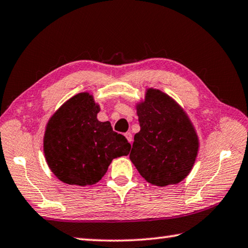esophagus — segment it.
I'll use <instances>...</instances> for the list:
<instances>
[{"label": "esophagus", "mask_w": 248, "mask_h": 248, "mask_svg": "<svg viewBox=\"0 0 248 248\" xmlns=\"http://www.w3.org/2000/svg\"><path fill=\"white\" fill-rule=\"evenodd\" d=\"M124 137L127 138V140L130 142V143H131V142H132V134L130 132H127V133H124Z\"/></svg>", "instance_id": "esophagus-1"}]
</instances>
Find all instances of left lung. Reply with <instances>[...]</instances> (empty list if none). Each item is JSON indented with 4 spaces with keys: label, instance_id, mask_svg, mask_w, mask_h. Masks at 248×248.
I'll use <instances>...</instances> for the list:
<instances>
[{
    "label": "left lung",
    "instance_id": "1",
    "mask_svg": "<svg viewBox=\"0 0 248 248\" xmlns=\"http://www.w3.org/2000/svg\"><path fill=\"white\" fill-rule=\"evenodd\" d=\"M140 131L134 136L130 159L152 185L178 184L194 166L198 137L185 111L169 95L148 90L137 106Z\"/></svg>",
    "mask_w": 248,
    "mask_h": 248
}]
</instances>
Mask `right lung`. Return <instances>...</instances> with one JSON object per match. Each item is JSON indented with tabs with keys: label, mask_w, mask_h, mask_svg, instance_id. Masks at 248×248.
<instances>
[{
	"label": "right lung",
	"mask_w": 248,
	"mask_h": 248,
	"mask_svg": "<svg viewBox=\"0 0 248 248\" xmlns=\"http://www.w3.org/2000/svg\"><path fill=\"white\" fill-rule=\"evenodd\" d=\"M99 106L89 93L73 96L49 120L44 138L47 163L65 184L94 185L112 158L128 155L131 145L109 121L97 120Z\"/></svg>",
	"instance_id": "obj_1"
}]
</instances>
